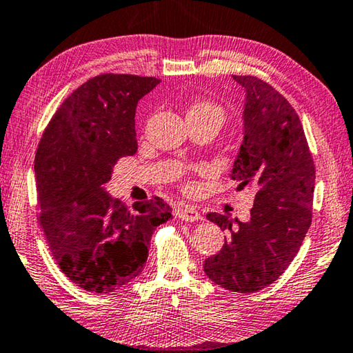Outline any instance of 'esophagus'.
<instances>
[{
  "instance_id": "esophagus-1",
  "label": "esophagus",
  "mask_w": 353,
  "mask_h": 353,
  "mask_svg": "<svg viewBox=\"0 0 353 353\" xmlns=\"http://www.w3.org/2000/svg\"><path fill=\"white\" fill-rule=\"evenodd\" d=\"M176 216L179 219H182V221H199V219H202L198 208L190 207V205L179 207L176 210Z\"/></svg>"
}]
</instances>
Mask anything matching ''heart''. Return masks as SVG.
Returning a JSON list of instances; mask_svg holds the SVG:
<instances>
[{
	"label": "heart",
	"mask_w": 353,
	"mask_h": 353,
	"mask_svg": "<svg viewBox=\"0 0 353 353\" xmlns=\"http://www.w3.org/2000/svg\"><path fill=\"white\" fill-rule=\"evenodd\" d=\"M188 118H216L219 123L224 121V110L223 107L212 103L207 99H198L193 101L188 105L187 112Z\"/></svg>",
	"instance_id": "obj_1"
}]
</instances>
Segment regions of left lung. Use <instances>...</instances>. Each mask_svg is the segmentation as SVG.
<instances>
[{"label":"left lung","instance_id":"8db88e82","mask_svg":"<svg viewBox=\"0 0 353 353\" xmlns=\"http://www.w3.org/2000/svg\"><path fill=\"white\" fill-rule=\"evenodd\" d=\"M246 90L244 140L232 170L238 188L255 190L250 219L208 213L229 236L204 261L207 277L235 292L276 282L302 246L312 224L316 170L296 110L256 76H235Z\"/></svg>","mask_w":353,"mask_h":353}]
</instances>
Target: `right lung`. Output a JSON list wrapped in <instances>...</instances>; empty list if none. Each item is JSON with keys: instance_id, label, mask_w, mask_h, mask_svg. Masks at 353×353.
Listing matches in <instances>:
<instances>
[{"instance_id": "obj_1", "label": "right lung", "mask_w": 353, "mask_h": 353, "mask_svg": "<svg viewBox=\"0 0 353 353\" xmlns=\"http://www.w3.org/2000/svg\"><path fill=\"white\" fill-rule=\"evenodd\" d=\"M159 82L94 76L41 134L34 162L39 223L61 271L88 292L115 291L139 276L155 227L171 218L159 196L124 207L104 190L118 160L137 152V104Z\"/></svg>"}]
</instances>
